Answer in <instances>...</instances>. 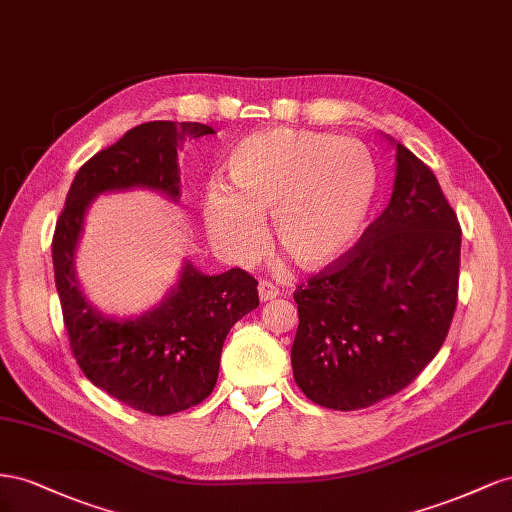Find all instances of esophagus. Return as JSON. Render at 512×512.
<instances>
[{
	"label": "esophagus",
	"mask_w": 512,
	"mask_h": 512,
	"mask_svg": "<svg viewBox=\"0 0 512 512\" xmlns=\"http://www.w3.org/2000/svg\"><path fill=\"white\" fill-rule=\"evenodd\" d=\"M259 300L261 302H270V300H274L276 296H279V289H276L272 283H268V281H264V283H259Z\"/></svg>",
	"instance_id": "34e87169"
}]
</instances>
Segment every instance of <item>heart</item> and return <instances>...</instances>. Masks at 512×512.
<instances>
[{"mask_svg":"<svg viewBox=\"0 0 512 512\" xmlns=\"http://www.w3.org/2000/svg\"><path fill=\"white\" fill-rule=\"evenodd\" d=\"M227 169L236 191L212 184L203 214L212 240L240 264L264 251V216L300 268L337 264L362 236L377 193V167L362 143L309 130L246 137Z\"/></svg>","mask_w":512,"mask_h":512,"instance_id":"heart-1","label":"heart"}]
</instances>
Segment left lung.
<instances>
[{"instance_id": "1", "label": "left lung", "mask_w": 512, "mask_h": 512, "mask_svg": "<svg viewBox=\"0 0 512 512\" xmlns=\"http://www.w3.org/2000/svg\"><path fill=\"white\" fill-rule=\"evenodd\" d=\"M386 139L397 152L386 210L294 294L291 369L306 397L330 410H362L410 386L440 352L457 309V214L433 171Z\"/></svg>"}]
</instances>
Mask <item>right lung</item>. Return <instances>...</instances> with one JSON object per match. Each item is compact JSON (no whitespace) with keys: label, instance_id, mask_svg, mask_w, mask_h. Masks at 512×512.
Wrapping results in <instances>:
<instances>
[{"label":"right lung","instance_id":"right-lung-1","mask_svg":"<svg viewBox=\"0 0 512 512\" xmlns=\"http://www.w3.org/2000/svg\"><path fill=\"white\" fill-rule=\"evenodd\" d=\"M203 135H214V128L148 122L128 130L77 171L53 236L55 287L81 371L113 399L152 416L182 412L210 397L231 326L259 306L257 281L240 268L203 274L184 259L178 283L163 300L141 315L115 317L83 294L77 248L85 214L100 195L152 191L178 203V152Z\"/></svg>","mask_w":512,"mask_h":512}]
</instances>
